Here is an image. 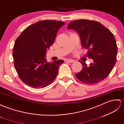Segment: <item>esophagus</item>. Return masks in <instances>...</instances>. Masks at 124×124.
Masks as SVG:
<instances>
[{"instance_id": "obj_1", "label": "esophagus", "mask_w": 124, "mask_h": 124, "mask_svg": "<svg viewBox=\"0 0 124 124\" xmlns=\"http://www.w3.org/2000/svg\"><path fill=\"white\" fill-rule=\"evenodd\" d=\"M74 60H72V59H65V62H70V63H73L74 62Z\"/></svg>"}]
</instances>
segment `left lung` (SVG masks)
<instances>
[{"instance_id":"8db88e82","label":"left lung","mask_w":124,"mask_h":124,"mask_svg":"<svg viewBox=\"0 0 124 124\" xmlns=\"http://www.w3.org/2000/svg\"><path fill=\"white\" fill-rule=\"evenodd\" d=\"M67 29L78 32L82 46L87 50V57L93 60L89 66L79 60L83 68L75 74L76 78L87 84L103 81L110 73L117 60V46L114 34L99 22L93 20L73 21Z\"/></svg>"}]
</instances>
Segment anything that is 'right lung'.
I'll use <instances>...</instances> for the list:
<instances>
[{
    "mask_svg": "<svg viewBox=\"0 0 124 124\" xmlns=\"http://www.w3.org/2000/svg\"><path fill=\"white\" fill-rule=\"evenodd\" d=\"M65 24L62 21H41L27 27L16 39L13 50L14 64L23 83L38 89L48 86L56 78L64 61L49 62L45 57L58 30Z\"/></svg>",
    "mask_w": 124,
    "mask_h": 124,
    "instance_id": "1",
    "label": "right lung"
}]
</instances>
